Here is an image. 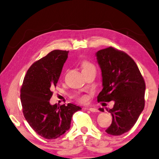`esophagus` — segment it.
I'll use <instances>...</instances> for the list:
<instances>
[{
    "mask_svg": "<svg viewBox=\"0 0 159 159\" xmlns=\"http://www.w3.org/2000/svg\"><path fill=\"white\" fill-rule=\"evenodd\" d=\"M88 110L90 111L91 112H99V110L96 108H93V107H91V108H88Z\"/></svg>",
    "mask_w": 159,
    "mask_h": 159,
    "instance_id": "34e87169",
    "label": "esophagus"
}]
</instances>
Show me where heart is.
<instances>
[{"label": "heart", "instance_id": "1", "mask_svg": "<svg viewBox=\"0 0 159 159\" xmlns=\"http://www.w3.org/2000/svg\"><path fill=\"white\" fill-rule=\"evenodd\" d=\"M81 66H82L83 71H86V70H88V69H95V66H94L92 63H90V61H88L87 60H83L82 61ZM77 99H78V100L80 102H85L88 99L87 97H86L85 95L77 96Z\"/></svg>", "mask_w": 159, "mask_h": 159}]
</instances>
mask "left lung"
<instances>
[{"label":"left lung","mask_w":159,"mask_h":159,"mask_svg":"<svg viewBox=\"0 0 159 159\" xmlns=\"http://www.w3.org/2000/svg\"><path fill=\"white\" fill-rule=\"evenodd\" d=\"M96 57L103 87L98 101L114 102L112 109H107L112 116V123L105 131L120 135L133 127L143 111L144 80L134 61L123 51L109 47L97 52Z\"/></svg>","instance_id":"8db88e82"}]
</instances>
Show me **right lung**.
<instances>
[{
    "instance_id": "right-lung-1",
    "label": "right lung",
    "mask_w": 159,
    "mask_h": 159,
    "mask_svg": "<svg viewBox=\"0 0 159 159\" xmlns=\"http://www.w3.org/2000/svg\"><path fill=\"white\" fill-rule=\"evenodd\" d=\"M69 51L55 50L32 64L21 85L20 98L26 121L45 139H56L70 128L72 116L81 109L69 103L50 104L52 89L57 85Z\"/></svg>"
}]
</instances>
